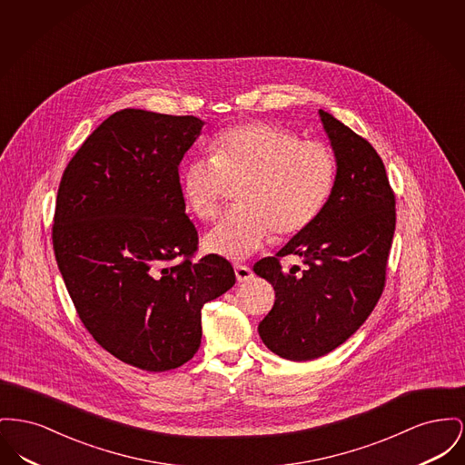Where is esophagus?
<instances>
[{
	"mask_svg": "<svg viewBox=\"0 0 465 465\" xmlns=\"http://www.w3.org/2000/svg\"><path fill=\"white\" fill-rule=\"evenodd\" d=\"M235 275L239 282H246L252 277V271L247 265H235Z\"/></svg>",
	"mask_w": 465,
	"mask_h": 465,
	"instance_id": "obj_1",
	"label": "esophagus"
}]
</instances>
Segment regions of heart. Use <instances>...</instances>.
<instances>
[{
  "instance_id": "1",
  "label": "heart",
  "mask_w": 465,
  "mask_h": 465,
  "mask_svg": "<svg viewBox=\"0 0 465 465\" xmlns=\"http://www.w3.org/2000/svg\"><path fill=\"white\" fill-rule=\"evenodd\" d=\"M335 184V156L327 143L301 137L271 123L224 130L213 142V158L184 166L181 190L203 221L218 218L232 188L241 207L203 237V249L228 260L258 251L271 233L293 237L320 216Z\"/></svg>"
}]
</instances>
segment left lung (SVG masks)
Segmentation results:
<instances>
[{
	"instance_id": "left-lung-1",
	"label": "left lung",
	"mask_w": 465,
	"mask_h": 465,
	"mask_svg": "<svg viewBox=\"0 0 465 465\" xmlns=\"http://www.w3.org/2000/svg\"><path fill=\"white\" fill-rule=\"evenodd\" d=\"M320 119L337 163L331 194L303 232L252 267L275 290L258 333L293 361L327 355L363 325L381 297L395 232V194L376 149L325 110ZM290 253L303 272L282 271L278 258Z\"/></svg>"
}]
</instances>
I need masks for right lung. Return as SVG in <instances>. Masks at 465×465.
I'll return each mask as SVG.
<instances>
[{"label":"right lung","mask_w":465,"mask_h":465,"mask_svg":"<svg viewBox=\"0 0 465 465\" xmlns=\"http://www.w3.org/2000/svg\"><path fill=\"white\" fill-rule=\"evenodd\" d=\"M202 126L194 115L119 110L85 138L57 190L55 262L84 327L149 372L192 360L203 303L235 284L223 256L193 260L198 232L179 163Z\"/></svg>","instance_id":"add662e5"}]
</instances>
